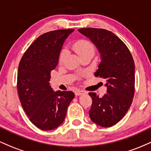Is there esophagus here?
<instances>
[{"instance_id": "1", "label": "esophagus", "mask_w": 151, "mask_h": 151, "mask_svg": "<svg viewBox=\"0 0 151 151\" xmlns=\"http://www.w3.org/2000/svg\"><path fill=\"white\" fill-rule=\"evenodd\" d=\"M86 92L84 90H77L75 91V95L76 96H80L81 94H84V93H86Z\"/></svg>"}]
</instances>
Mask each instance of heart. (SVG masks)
Listing matches in <instances>:
<instances>
[{
    "instance_id": "1",
    "label": "heart",
    "mask_w": 151,
    "mask_h": 151,
    "mask_svg": "<svg viewBox=\"0 0 151 151\" xmlns=\"http://www.w3.org/2000/svg\"><path fill=\"white\" fill-rule=\"evenodd\" d=\"M73 49L81 57L86 53H94L95 47L92 43L87 40H79L74 43ZM66 54H67L66 50H62L60 54V58H59V60L60 62H62L63 59L65 58Z\"/></svg>"
}]
</instances>
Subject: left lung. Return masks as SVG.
Returning <instances> with one entry per match:
<instances>
[{"mask_svg": "<svg viewBox=\"0 0 151 151\" xmlns=\"http://www.w3.org/2000/svg\"><path fill=\"white\" fill-rule=\"evenodd\" d=\"M79 32L96 45L101 62L95 77L106 80L107 93L99 97L90 92L92 104L89 114L93 123L111 127L125 116L131 106L135 92V64L129 48L110 31L100 28H81Z\"/></svg>", "mask_w": 151, "mask_h": 151, "instance_id": "obj_1", "label": "left lung"}]
</instances>
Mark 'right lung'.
Returning <instances> with one entry per match:
<instances>
[{
    "label": "right lung",
    "mask_w": 151,
    "mask_h": 151,
    "mask_svg": "<svg viewBox=\"0 0 151 151\" xmlns=\"http://www.w3.org/2000/svg\"><path fill=\"white\" fill-rule=\"evenodd\" d=\"M74 30H53L39 36L19 64L17 87L20 103L31 122L43 131L61 125L74 98L72 91H54L49 82L64 42Z\"/></svg>",
    "instance_id": "1"
}]
</instances>
